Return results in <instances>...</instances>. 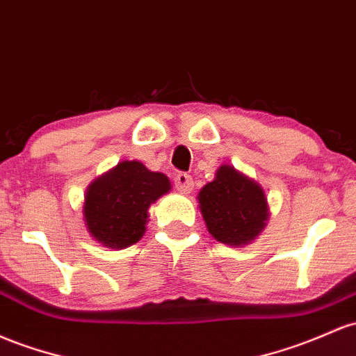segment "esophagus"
Returning <instances> with one entry per match:
<instances>
[{
    "mask_svg": "<svg viewBox=\"0 0 356 356\" xmlns=\"http://www.w3.org/2000/svg\"><path fill=\"white\" fill-rule=\"evenodd\" d=\"M174 186L181 194H189L194 187L193 177L189 174H186V172H179L174 177Z\"/></svg>",
    "mask_w": 356,
    "mask_h": 356,
    "instance_id": "obj_1",
    "label": "esophagus"
}]
</instances>
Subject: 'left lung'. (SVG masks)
Instances as JSON below:
<instances>
[{
  "label": "left lung",
  "mask_w": 356,
  "mask_h": 356,
  "mask_svg": "<svg viewBox=\"0 0 356 356\" xmlns=\"http://www.w3.org/2000/svg\"><path fill=\"white\" fill-rule=\"evenodd\" d=\"M197 199L208 232L226 245L240 247L252 241L268 218L264 189L232 165H221Z\"/></svg>",
  "instance_id": "1"
}]
</instances>
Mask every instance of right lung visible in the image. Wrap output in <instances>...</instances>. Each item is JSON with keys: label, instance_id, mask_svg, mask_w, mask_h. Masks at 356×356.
Listing matches in <instances>:
<instances>
[{"label": "right lung", "instance_id": "right-lung-1", "mask_svg": "<svg viewBox=\"0 0 356 356\" xmlns=\"http://www.w3.org/2000/svg\"><path fill=\"white\" fill-rule=\"evenodd\" d=\"M170 189L169 179L143 163L121 162L92 182L86 194L89 233L109 248H127L145 233L148 206Z\"/></svg>", "mask_w": 356, "mask_h": 356}]
</instances>
